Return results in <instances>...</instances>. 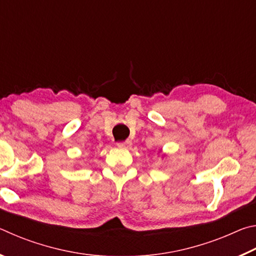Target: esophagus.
<instances>
[{"label": "esophagus", "mask_w": 256, "mask_h": 256, "mask_svg": "<svg viewBox=\"0 0 256 256\" xmlns=\"http://www.w3.org/2000/svg\"><path fill=\"white\" fill-rule=\"evenodd\" d=\"M118 148L120 149H130L132 146V142L131 141H125V142H120L118 144Z\"/></svg>", "instance_id": "34e87169"}]
</instances>
